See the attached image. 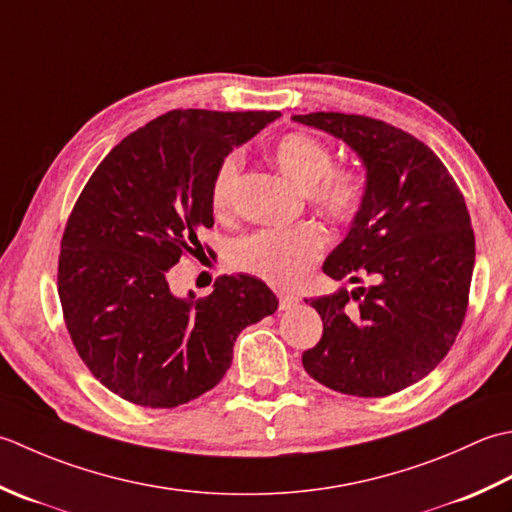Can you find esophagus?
<instances>
[{"instance_id":"34e87169","label":"esophagus","mask_w":512,"mask_h":512,"mask_svg":"<svg viewBox=\"0 0 512 512\" xmlns=\"http://www.w3.org/2000/svg\"><path fill=\"white\" fill-rule=\"evenodd\" d=\"M298 305V296L296 294H287V291H280L278 294V307L280 309H291V307H296Z\"/></svg>"}]
</instances>
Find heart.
Here are the masks:
<instances>
[{"label":"heart","instance_id":"b5f03b06","mask_svg":"<svg viewBox=\"0 0 512 512\" xmlns=\"http://www.w3.org/2000/svg\"><path fill=\"white\" fill-rule=\"evenodd\" d=\"M271 161L294 183L305 190L311 205L336 223L356 218L367 196L362 174L349 168L333 170V154L325 143L302 132H289L276 139L269 148ZM236 154L218 163L212 179L210 203L214 214H225L232 203L234 183L238 179ZM327 236L316 223H300L287 229H263L249 234L232 247L229 263L234 269L254 274L271 285L291 287L300 283L311 263L325 249Z\"/></svg>","mask_w":512,"mask_h":512}]
</instances>
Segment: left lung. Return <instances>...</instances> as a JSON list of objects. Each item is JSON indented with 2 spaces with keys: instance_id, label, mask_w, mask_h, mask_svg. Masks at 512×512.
<instances>
[{
  "instance_id": "obj_1",
  "label": "left lung",
  "mask_w": 512,
  "mask_h": 512,
  "mask_svg": "<svg viewBox=\"0 0 512 512\" xmlns=\"http://www.w3.org/2000/svg\"><path fill=\"white\" fill-rule=\"evenodd\" d=\"M291 119L347 143L367 170L360 212L322 271L371 285L305 298L322 338L302 367L358 398L398 393L429 375L462 329L475 267L464 196L429 145L389 123L342 112Z\"/></svg>"
}]
</instances>
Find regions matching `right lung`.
I'll use <instances>...</instances> for the list:
<instances>
[{
	"label": "right lung",
	"instance_id": "right-lung-1",
	"mask_svg": "<svg viewBox=\"0 0 512 512\" xmlns=\"http://www.w3.org/2000/svg\"><path fill=\"white\" fill-rule=\"evenodd\" d=\"M280 112L172 110L114 145L83 187L59 254V300L81 360L103 387L174 409L223 380L245 327L278 298L247 274L196 298L168 276L214 225L212 179L225 156Z\"/></svg>",
	"mask_w": 512,
	"mask_h": 512
}]
</instances>
